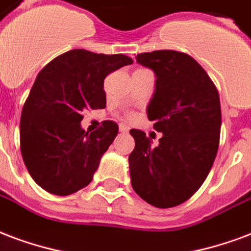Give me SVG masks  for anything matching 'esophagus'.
<instances>
[{"mask_svg": "<svg viewBox=\"0 0 251 251\" xmlns=\"http://www.w3.org/2000/svg\"><path fill=\"white\" fill-rule=\"evenodd\" d=\"M128 129H129V127H128V126H126V124H120V126H119V131H120V132L126 133V132H128Z\"/></svg>", "mask_w": 251, "mask_h": 251, "instance_id": "1", "label": "esophagus"}]
</instances>
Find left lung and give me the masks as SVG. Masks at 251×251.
<instances>
[{
    "label": "left lung",
    "instance_id": "1",
    "mask_svg": "<svg viewBox=\"0 0 251 251\" xmlns=\"http://www.w3.org/2000/svg\"><path fill=\"white\" fill-rule=\"evenodd\" d=\"M136 62L154 73L147 115L163 133L157 146L131 129L135 150L128 157L133 190L156 208L185 202L202 185L216 159L221 105L216 86L188 54L157 50L137 54Z\"/></svg>",
    "mask_w": 251,
    "mask_h": 251
}]
</instances>
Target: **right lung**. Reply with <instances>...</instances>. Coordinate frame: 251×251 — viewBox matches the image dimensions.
Listing matches in <instances>:
<instances>
[{
    "label": "right lung",
    "instance_id": "1",
    "mask_svg": "<svg viewBox=\"0 0 251 251\" xmlns=\"http://www.w3.org/2000/svg\"><path fill=\"white\" fill-rule=\"evenodd\" d=\"M132 63L123 54L75 49L39 71L21 115L20 140L26 168L42 189L69 196L91 182L119 127L107 120L88 133L82 112L104 108V78Z\"/></svg>",
    "mask_w": 251,
    "mask_h": 251
}]
</instances>
